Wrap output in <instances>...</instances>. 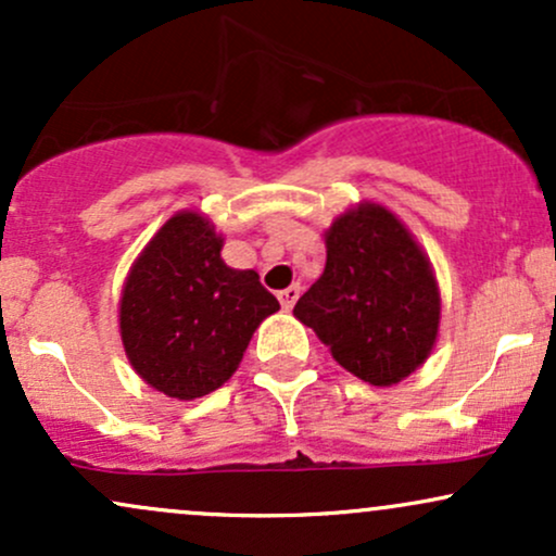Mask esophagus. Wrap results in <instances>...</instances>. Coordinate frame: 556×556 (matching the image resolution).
<instances>
[{
    "label": "esophagus",
    "mask_w": 556,
    "mask_h": 556,
    "mask_svg": "<svg viewBox=\"0 0 556 556\" xmlns=\"http://www.w3.org/2000/svg\"><path fill=\"white\" fill-rule=\"evenodd\" d=\"M298 298H300V285H290L279 292V303H282L285 311H292V305H295Z\"/></svg>",
    "instance_id": "34e87169"
}]
</instances>
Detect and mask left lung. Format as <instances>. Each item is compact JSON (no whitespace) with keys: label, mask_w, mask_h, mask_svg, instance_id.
Returning a JSON list of instances; mask_svg holds the SVG:
<instances>
[{"label":"left lung","mask_w":556,"mask_h":556,"mask_svg":"<svg viewBox=\"0 0 556 556\" xmlns=\"http://www.w3.org/2000/svg\"><path fill=\"white\" fill-rule=\"evenodd\" d=\"M327 266L295 303L334 361L374 387H392L431 355L442 300L407 227L379 203H358L324 235Z\"/></svg>","instance_id":"1"}]
</instances>
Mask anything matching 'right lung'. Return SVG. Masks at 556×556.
<instances>
[{
  "mask_svg": "<svg viewBox=\"0 0 556 556\" xmlns=\"http://www.w3.org/2000/svg\"><path fill=\"white\" fill-rule=\"evenodd\" d=\"M225 240L198 212H177L136 258L119 300L125 355L146 384L195 400L238 371L277 298L253 269H229Z\"/></svg>",
  "mask_w": 556,
  "mask_h": 556,
  "instance_id": "add662e5",
  "label": "right lung"
}]
</instances>
